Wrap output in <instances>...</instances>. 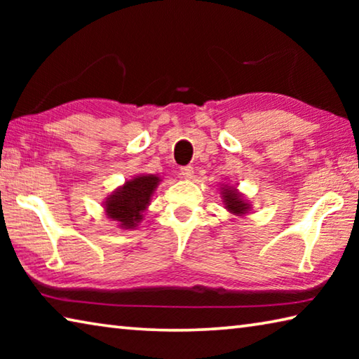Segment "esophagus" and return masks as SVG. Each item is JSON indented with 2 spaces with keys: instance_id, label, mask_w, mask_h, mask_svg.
<instances>
[{
  "instance_id": "34e87169",
  "label": "esophagus",
  "mask_w": 359,
  "mask_h": 359,
  "mask_svg": "<svg viewBox=\"0 0 359 359\" xmlns=\"http://www.w3.org/2000/svg\"><path fill=\"white\" fill-rule=\"evenodd\" d=\"M179 175H180L182 179H187V180L193 179V168H191V166H184V168H180V172H179Z\"/></svg>"
}]
</instances>
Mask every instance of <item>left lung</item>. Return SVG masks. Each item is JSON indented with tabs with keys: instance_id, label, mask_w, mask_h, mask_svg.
<instances>
[{
	"instance_id": "obj_1",
	"label": "left lung",
	"mask_w": 359,
	"mask_h": 359,
	"mask_svg": "<svg viewBox=\"0 0 359 359\" xmlns=\"http://www.w3.org/2000/svg\"><path fill=\"white\" fill-rule=\"evenodd\" d=\"M220 194H222L224 209H226L229 214L242 217L252 210V204L242 196V193H239L236 187L223 184L220 187Z\"/></svg>"
}]
</instances>
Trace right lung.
I'll return each mask as SVG.
<instances>
[{
    "label": "right lung",
    "mask_w": 359,
    "mask_h": 359,
    "mask_svg": "<svg viewBox=\"0 0 359 359\" xmlns=\"http://www.w3.org/2000/svg\"><path fill=\"white\" fill-rule=\"evenodd\" d=\"M160 182L161 177L155 174H139L126 180L123 185L109 194L102 204L107 218L117 222V226L121 229L137 228Z\"/></svg>",
    "instance_id": "obj_1"
}]
</instances>
